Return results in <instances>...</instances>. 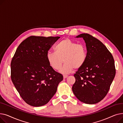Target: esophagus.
<instances>
[{"label":"esophagus","instance_id":"1","mask_svg":"<svg viewBox=\"0 0 123 123\" xmlns=\"http://www.w3.org/2000/svg\"><path fill=\"white\" fill-rule=\"evenodd\" d=\"M67 77H68L67 75H63V78L64 79H65V78H67Z\"/></svg>","mask_w":123,"mask_h":123}]
</instances>
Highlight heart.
Returning <instances> with one entry per match:
<instances>
[{
	"label": "heart",
	"instance_id": "1",
	"mask_svg": "<svg viewBox=\"0 0 123 123\" xmlns=\"http://www.w3.org/2000/svg\"><path fill=\"white\" fill-rule=\"evenodd\" d=\"M55 49L56 52L48 51L47 53V60L50 66L55 70H59L63 62L65 63L60 70L62 74H68L74 69H80L86 61L87 51L85 46L69 39L61 41L57 45Z\"/></svg>",
	"mask_w": 123,
	"mask_h": 123
}]
</instances>
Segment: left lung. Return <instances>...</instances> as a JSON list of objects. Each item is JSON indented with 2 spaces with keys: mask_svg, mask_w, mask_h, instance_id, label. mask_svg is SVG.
<instances>
[{
  "mask_svg": "<svg viewBox=\"0 0 123 123\" xmlns=\"http://www.w3.org/2000/svg\"><path fill=\"white\" fill-rule=\"evenodd\" d=\"M83 38L86 43L87 57L83 66L74 75V94L82 102L95 104L104 98L116 74L113 57L100 40L87 33Z\"/></svg>",
  "mask_w": 123,
  "mask_h": 123,
  "instance_id": "left-lung-1",
  "label": "left lung"
}]
</instances>
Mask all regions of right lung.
<instances>
[{"label":"right lung","mask_w":123,"mask_h":123,"mask_svg":"<svg viewBox=\"0 0 123 123\" xmlns=\"http://www.w3.org/2000/svg\"><path fill=\"white\" fill-rule=\"evenodd\" d=\"M59 38L30 36L19 45L12 58L11 80L21 98L30 106L46 104L63 79L46 58L48 50Z\"/></svg>","instance_id":"1"}]
</instances>
